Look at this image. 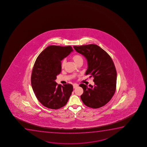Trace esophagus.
Listing matches in <instances>:
<instances>
[{"instance_id": "34e87169", "label": "esophagus", "mask_w": 147, "mask_h": 147, "mask_svg": "<svg viewBox=\"0 0 147 147\" xmlns=\"http://www.w3.org/2000/svg\"><path fill=\"white\" fill-rule=\"evenodd\" d=\"M78 86H79V85H78V84H75L73 85V88H77V87Z\"/></svg>"}]
</instances>
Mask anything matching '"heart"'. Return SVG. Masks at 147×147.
I'll use <instances>...</instances> for the list:
<instances>
[{
	"label": "heart",
	"mask_w": 147,
	"mask_h": 147,
	"mask_svg": "<svg viewBox=\"0 0 147 147\" xmlns=\"http://www.w3.org/2000/svg\"><path fill=\"white\" fill-rule=\"evenodd\" d=\"M73 59V60L74 61L76 64H77L79 63L80 62H81L83 61V57H82L81 55H78V54H76L75 55L73 56L72 57ZM66 64V59H63L61 62V68H64V66Z\"/></svg>",
	"instance_id": "heart-1"
}]
</instances>
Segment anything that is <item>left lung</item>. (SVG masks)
Listing matches in <instances>:
<instances>
[{
  "label": "left lung",
  "instance_id": "obj_1",
  "mask_svg": "<svg viewBox=\"0 0 147 147\" xmlns=\"http://www.w3.org/2000/svg\"><path fill=\"white\" fill-rule=\"evenodd\" d=\"M84 55L88 62L86 75L94 78V86L80 85L84 90L81 98L86 106L98 108L106 105L115 92L117 71L112 59L105 51L95 44L73 46Z\"/></svg>",
  "mask_w": 147,
  "mask_h": 147
}]
</instances>
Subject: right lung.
Segmentation results:
<instances>
[{"label":"right lung","instance_id":"1","mask_svg":"<svg viewBox=\"0 0 147 147\" xmlns=\"http://www.w3.org/2000/svg\"><path fill=\"white\" fill-rule=\"evenodd\" d=\"M73 51L70 46H49L38 55L35 62L31 86L38 101L45 107L59 109L65 105L71 96L72 85H58L55 80L61 71V61Z\"/></svg>","mask_w":147,"mask_h":147}]
</instances>
